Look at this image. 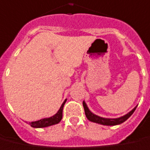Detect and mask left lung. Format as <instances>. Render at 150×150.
I'll return each mask as SVG.
<instances>
[{
  "label": "left lung",
  "instance_id": "left-lung-1",
  "mask_svg": "<svg viewBox=\"0 0 150 150\" xmlns=\"http://www.w3.org/2000/svg\"><path fill=\"white\" fill-rule=\"evenodd\" d=\"M83 109H84V112H85V115L87 119L89 121L96 123H99V124H102V125H106V126H115V125H118V124H121L123 122H125L127 119L129 118L131 115H132L135 111V110L137 109V106L132 109L130 112H128L127 115H123L122 117H119L117 119H107V118H102L98 115H94L93 113L90 111L88 107L87 106V104L85 101H83Z\"/></svg>",
  "mask_w": 150,
  "mask_h": 150
}]
</instances>
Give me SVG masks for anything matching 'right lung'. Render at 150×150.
I'll use <instances>...</instances> for the list:
<instances>
[{
  "instance_id": "obj_1",
  "label": "right lung",
  "mask_w": 150,
  "mask_h": 150,
  "mask_svg": "<svg viewBox=\"0 0 150 150\" xmlns=\"http://www.w3.org/2000/svg\"><path fill=\"white\" fill-rule=\"evenodd\" d=\"M66 101H67V100H64V102L61 105L60 109L58 110V111L53 115V116L50 117V118L40 119L38 121H35V122H29V124L32 127L40 128V127H46L52 126V125L58 123L62 120V110H63V107H64V105L66 103Z\"/></svg>"
}]
</instances>
